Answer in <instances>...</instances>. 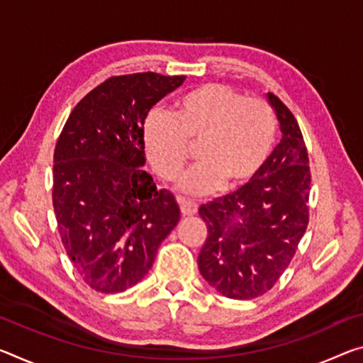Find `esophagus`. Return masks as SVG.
<instances>
[{
  "label": "esophagus",
  "mask_w": 363,
  "mask_h": 363,
  "mask_svg": "<svg viewBox=\"0 0 363 363\" xmlns=\"http://www.w3.org/2000/svg\"><path fill=\"white\" fill-rule=\"evenodd\" d=\"M177 203H179L181 213H182L184 216L197 215V211H199V205L197 203H194V202H191V200H186V199H182V197L177 199Z\"/></svg>",
  "instance_id": "obj_1"
}]
</instances>
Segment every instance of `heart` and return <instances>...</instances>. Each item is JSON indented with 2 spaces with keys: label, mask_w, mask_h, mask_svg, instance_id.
<instances>
[{
  "label": "heart",
  "mask_w": 363,
  "mask_h": 363,
  "mask_svg": "<svg viewBox=\"0 0 363 363\" xmlns=\"http://www.w3.org/2000/svg\"><path fill=\"white\" fill-rule=\"evenodd\" d=\"M276 121L264 100L249 99L223 84H206L184 94L172 116L152 113L143 124V147L155 171L176 179L197 143L200 163L184 174L177 189L189 195L221 184L235 189L249 182L272 152Z\"/></svg>",
  "instance_id": "obj_1"
}]
</instances>
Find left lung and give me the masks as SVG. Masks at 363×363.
Wrapping results in <instances>:
<instances>
[{
	"label": "left lung",
	"mask_w": 363,
	"mask_h": 363,
	"mask_svg": "<svg viewBox=\"0 0 363 363\" xmlns=\"http://www.w3.org/2000/svg\"><path fill=\"white\" fill-rule=\"evenodd\" d=\"M267 96L279 121L281 142L245 186L199 210L208 228L200 273L220 294L238 301L272 289L308 224L306 142L294 114L276 95Z\"/></svg>",
	"instance_id": "left-lung-1"
}]
</instances>
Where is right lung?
Instances as JSON below:
<instances>
[{"instance_id": "obj_1", "label": "right lung", "mask_w": 363, "mask_h": 363, "mask_svg": "<svg viewBox=\"0 0 363 363\" xmlns=\"http://www.w3.org/2000/svg\"><path fill=\"white\" fill-rule=\"evenodd\" d=\"M186 76L109 77L69 114L53 157V208L69 260L91 289L116 294L142 281L179 221L174 195L155 186L143 124Z\"/></svg>"}]
</instances>
